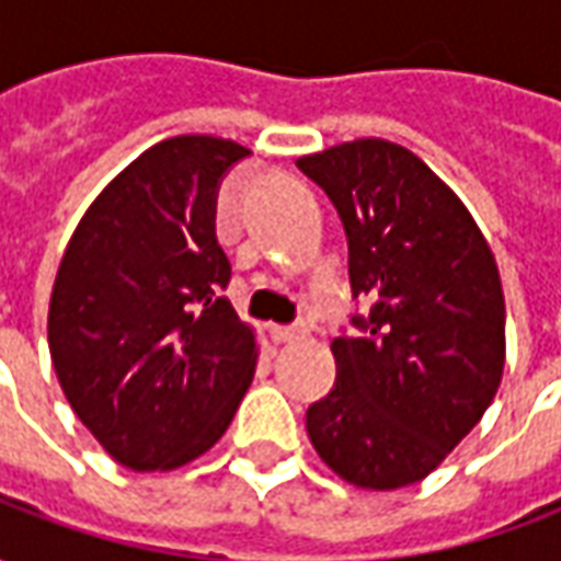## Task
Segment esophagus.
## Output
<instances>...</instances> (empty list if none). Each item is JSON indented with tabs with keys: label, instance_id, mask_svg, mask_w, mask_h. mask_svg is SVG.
<instances>
[{
	"label": "esophagus",
	"instance_id": "1",
	"mask_svg": "<svg viewBox=\"0 0 561 561\" xmlns=\"http://www.w3.org/2000/svg\"><path fill=\"white\" fill-rule=\"evenodd\" d=\"M297 336H300V330L297 328H285V324H273V328H270V340L273 342H291L297 340Z\"/></svg>",
	"mask_w": 561,
	"mask_h": 561
}]
</instances>
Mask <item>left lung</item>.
<instances>
[{"label": "left lung", "instance_id": "1", "mask_svg": "<svg viewBox=\"0 0 561 561\" xmlns=\"http://www.w3.org/2000/svg\"><path fill=\"white\" fill-rule=\"evenodd\" d=\"M348 237L360 333H340L336 385L306 433L342 481L400 490L423 481L481 421L505 369V297L481 228L414 152L360 138L304 156Z\"/></svg>", "mask_w": 561, "mask_h": 561}]
</instances>
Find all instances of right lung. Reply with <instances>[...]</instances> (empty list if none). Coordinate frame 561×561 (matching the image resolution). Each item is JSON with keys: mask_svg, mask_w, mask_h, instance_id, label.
<instances>
[{"mask_svg": "<svg viewBox=\"0 0 561 561\" xmlns=\"http://www.w3.org/2000/svg\"><path fill=\"white\" fill-rule=\"evenodd\" d=\"M233 140L180 135L92 201L59 261L47 342L66 400L126 469L168 471L216 445L252 385L255 330L221 291V176Z\"/></svg>", "mask_w": 561, "mask_h": 561, "instance_id": "obj_1", "label": "right lung"}]
</instances>
